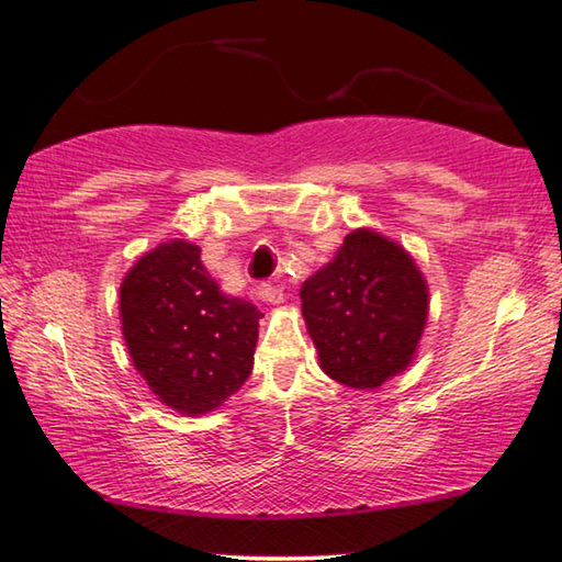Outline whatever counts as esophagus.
<instances>
[{
  "instance_id": "obj_1",
  "label": "esophagus",
  "mask_w": 562,
  "mask_h": 562,
  "mask_svg": "<svg viewBox=\"0 0 562 562\" xmlns=\"http://www.w3.org/2000/svg\"><path fill=\"white\" fill-rule=\"evenodd\" d=\"M259 299L266 303H281L283 301V289L281 286H273V283L263 281L259 286Z\"/></svg>"
}]
</instances>
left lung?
<instances>
[{
    "instance_id": "1",
    "label": "left lung",
    "mask_w": 562,
    "mask_h": 562,
    "mask_svg": "<svg viewBox=\"0 0 562 562\" xmlns=\"http://www.w3.org/2000/svg\"><path fill=\"white\" fill-rule=\"evenodd\" d=\"M301 314L330 379L371 391L411 363L428 318V289L398 244L358 228L303 283Z\"/></svg>"
}]
</instances>
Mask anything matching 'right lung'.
<instances>
[{
    "instance_id": "1",
    "label": "right lung",
    "mask_w": 562,
    "mask_h": 562,
    "mask_svg": "<svg viewBox=\"0 0 562 562\" xmlns=\"http://www.w3.org/2000/svg\"><path fill=\"white\" fill-rule=\"evenodd\" d=\"M119 299L136 371L173 411H214L251 375L263 314L218 289L199 246H156L126 273Z\"/></svg>"
}]
</instances>
